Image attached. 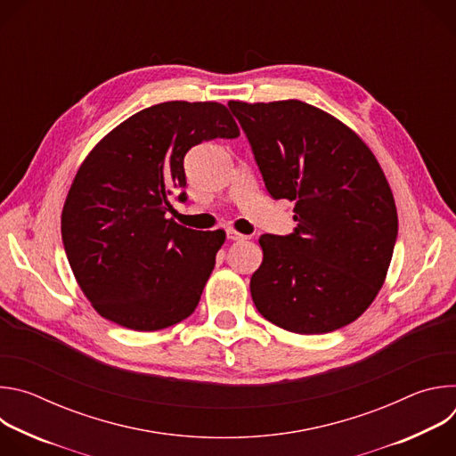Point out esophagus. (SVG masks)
<instances>
[{"label": "esophagus", "instance_id": "esophagus-1", "mask_svg": "<svg viewBox=\"0 0 456 456\" xmlns=\"http://www.w3.org/2000/svg\"><path fill=\"white\" fill-rule=\"evenodd\" d=\"M227 238H229L231 241H240V240H245L247 236H243V234L236 232L234 229H229V231H227Z\"/></svg>", "mask_w": 456, "mask_h": 456}]
</instances>
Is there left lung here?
I'll return each mask as SVG.
<instances>
[{
  "mask_svg": "<svg viewBox=\"0 0 456 456\" xmlns=\"http://www.w3.org/2000/svg\"><path fill=\"white\" fill-rule=\"evenodd\" d=\"M274 200L296 202L297 227L264 234L250 296L267 321L294 334H327L355 321L379 294L399 231L392 189L348 126L303 101L229 102Z\"/></svg>",
  "mask_w": 456,
  "mask_h": 456,
  "instance_id": "left-lung-1",
  "label": "left lung"
}]
</instances>
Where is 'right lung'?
<instances>
[{"label": "right lung", "instance_id": "add662e5", "mask_svg": "<svg viewBox=\"0 0 456 456\" xmlns=\"http://www.w3.org/2000/svg\"><path fill=\"white\" fill-rule=\"evenodd\" d=\"M238 135L224 104L169 101L120 122L85 159L61 234L81 290L104 319L155 332L197 308L225 232L166 218L169 197L185 187L192 146ZM178 200L185 202L183 191Z\"/></svg>", "mask_w": 456, "mask_h": 456}]
</instances>
